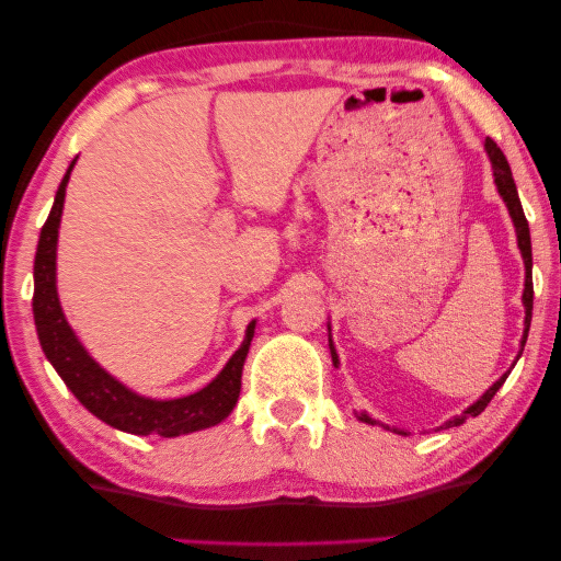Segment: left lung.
Wrapping results in <instances>:
<instances>
[{"instance_id":"left-lung-1","label":"left lung","mask_w":561,"mask_h":561,"mask_svg":"<svg viewBox=\"0 0 561 561\" xmlns=\"http://www.w3.org/2000/svg\"><path fill=\"white\" fill-rule=\"evenodd\" d=\"M484 149H488L490 153V161H492V171H494V183H497L500 188V196L504 198V204H507L510 208V216L514 220V228H517V241H519V251H522V259H525V268H527V278H525V296H522V300H525V308H527V318H525V337H522V351H525V343H527V335H529V323H531V302H535V286H531V241H529V224L525 218V210H522V201H519V194H517V186H514V179H512V169L507 159H504V153L497 144H494L492 139L484 141ZM330 343V355H333V363L337 365V355H335V347H333V341ZM510 373H504L502 378L492 385V388L482 394L480 400L474 402V405L467 408L460 417H453L445 422V430L447 427H455V425H462V422L467 417H477L480 412L488 408V402L494 398V392H497L504 380H507ZM360 420L370 422L373 420L367 415H360Z\"/></svg>"}]
</instances>
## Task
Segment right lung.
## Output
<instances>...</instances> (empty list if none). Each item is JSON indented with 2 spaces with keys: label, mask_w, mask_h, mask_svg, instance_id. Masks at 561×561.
<instances>
[{
  "label": "right lung",
  "mask_w": 561,
  "mask_h": 561,
  "mask_svg": "<svg viewBox=\"0 0 561 561\" xmlns=\"http://www.w3.org/2000/svg\"><path fill=\"white\" fill-rule=\"evenodd\" d=\"M73 163H77V159L71 161L67 176L59 183L51 214L47 218V224L42 226L39 245H36L34 259L32 308L34 325L36 333H39L44 355L49 357V363L54 365V370L59 373V378L67 382L73 398H77L91 415H96L99 420H104L106 425H112L116 430H124V433L179 437L196 433V430H206L210 425H218L220 420L228 417V412H231L238 402L243 363L248 347H251L253 341L255 323L248 325L243 345L238 347L236 355L228 360L224 370H220L218 378L206 385L204 390L179 400H149L126 390L122 382L101 370V367L91 360L84 347H81L77 335H73V330L67 323V318H64L57 298V236L64 208V194H67V183Z\"/></svg>",
  "instance_id": "right-lung-1"
}]
</instances>
